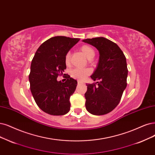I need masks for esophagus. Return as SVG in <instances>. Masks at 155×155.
Here are the masks:
<instances>
[{"label":"esophagus","instance_id":"34e87169","mask_svg":"<svg viewBox=\"0 0 155 155\" xmlns=\"http://www.w3.org/2000/svg\"><path fill=\"white\" fill-rule=\"evenodd\" d=\"M81 84H82V82H81V81H78V85Z\"/></svg>","mask_w":155,"mask_h":155}]
</instances>
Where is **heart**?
I'll use <instances>...</instances> for the list:
<instances>
[{"label":"heart","mask_w":155,"mask_h":155,"mask_svg":"<svg viewBox=\"0 0 155 155\" xmlns=\"http://www.w3.org/2000/svg\"><path fill=\"white\" fill-rule=\"evenodd\" d=\"M81 51L83 53V54L86 57V58L89 60H91L94 58L95 56V50L94 48L88 45H84L81 47ZM70 52H68L65 56V63L66 65L70 64ZM91 73V70L89 68L85 69H79L75 68L72 70L70 72L71 76L78 80V81H83L87 76L89 75Z\"/></svg>","instance_id":"heart-1"}]
</instances>
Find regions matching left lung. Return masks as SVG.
Instances as JSON below:
<instances>
[{"label":"left lung","instance_id":"left-lung-1","mask_svg":"<svg viewBox=\"0 0 155 155\" xmlns=\"http://www.w3.org/2000/svg\"><path fill=\"white\" fill-rule=\"evenodd\" d=\"M82 41L94 46L100 54L98 65L91 78L94 81H100L86 84L85 107L93 115H104L117 106L127 87V60L118 45L107 38L99 37Z\"/></svg>","mask_w":155,"mask_h":155}]
</instances>
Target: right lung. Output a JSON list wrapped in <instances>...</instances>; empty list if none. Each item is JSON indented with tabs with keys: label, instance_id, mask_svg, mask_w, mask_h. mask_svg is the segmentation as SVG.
<instances>
[{
	"label": "right lung",
	"instance_id": "right-lung-1",
	"mask_svg": "<svg viewBox=\"0 0 155 155\" xmlns=\"http://www.w3.org/2000/svg\"><path fill=\"white\" fill-rule=\"evenodd\" d=\"M79 40L66 36L51 38L40 45L32 60L28 76L31 93L40 109L50 115L62 116L70 111V98L77 81L67 74L65 82L57 81V78L66 69V54Z\"/></svg>",
	"mask_w": 155,
	"mask_h": 155
}]
</instances>
